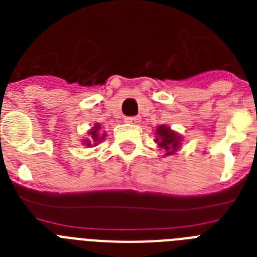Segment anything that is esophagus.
Wrapping results in <instances>:
<instances>
[{
  "instance_id": "34e87169",
  "label": "esophagus",
  "mask_w": 257,
  "mask_h": 257,
  "mask_svg": "<svg viewBox=\"0 0 257 257\" xmlns=\"http://www.w3.org/2000/svg\"><path fill=\"white\" fill-rule=\"evenodd\" d=\"M140 117L133 116V117H125V122H129V124H139L140 122Z\"/></svg>"
}]
</instances>
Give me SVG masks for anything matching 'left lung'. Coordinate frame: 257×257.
<instances>
[{"label": "left lung", "instance_id": "left-lung-1", "mask_svg": "<svg viewBox=\"0 0 257 257\" xmlns=\"http://www.w3.org/2000/svg\"><path fill=\"white\" fill-rule=\"evenodd\" d=\"M156 143L165 151V156H171L179 149L181 144V136L173 132L167 125H159L156 128Z\"/></svg>", "mask_w": 257, "mask_h": 257}]
</instances>
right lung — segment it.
Segmentation results:
<instances>
[{
    "mask_svg": "<svg viewBox=\"0 0 257 257\" xmlns=\"http://www.w3.org/2000/svg\"><path fill=\"white\" fill-rule=\"evenodd\" d=\"M100 129H101L100 124L97 122V124H94V126H93V128L89 131V132H88L89 137L82 141V144L85 145L86 148H92V147H96L97 144H100L101 141L104 140L105 133H102V135H101Z\"/></svg>",
    "mask_w": 257,
    "mask_h": 257,
    "instance_id": "obj_1",
    "label": "right lung"
}]
</instances>
